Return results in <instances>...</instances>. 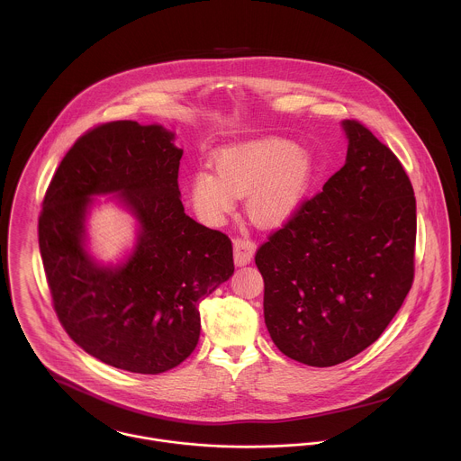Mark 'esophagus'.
<instances>
[{"instance_id": "obj_1", "label": "esophagus", "mask_w": 461, "mask_h": 461, "mask_svg": "<svg viewBox=\"0 0 461 461\" xmlns=\"http://www.w3.org/2000/svg\"><path fill=\"white\" fill-rule=\"evenodd\" d=\"M256 249H258L256 243L249 238L234 240V263L238 266H247L254 259Z\"/></svg>"}]
</instances>
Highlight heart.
<instances>
[{
    "label": "heart",
    "instance_id": "obj_1",
    "mask_svg": "<svg viewBox=\"0 0 461 461\" xmlns=\"http://www.w3.org/2000/svg\"><path fill=\"white\" fill-rule=\"evenodd\" d=\"M214 172L197 170L188 194L198 216L218 223L236 197L247 198V214L261 227L289 221L309 194L316 172L314 154L284 138H261L221 149Z\"/></svg>",
    "mask_w": 461,
    "mask_h": 461
}]
</instances>
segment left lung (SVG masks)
I'll list each match as a JSON object with an SVG mask.
<instances>
[{"mask_svg": "<svg viewBox=\"0 0 461 461\" xmlns=\"http://www.w3.org/2000/svg\"><path fill=\"white\" fill-rule=\"evenodd\" d=\"M344 167L258 250L264 323L293 360L330 367L371 346L413 280L411 183L394 152L342 121Z\"/></svg>", "mask_w": 461, "mask_h": 461, "instance_id": "obj_1", "label": "left lung"}]
</instances>
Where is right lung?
Here are the masks:
<instances>
[{
  "mask_svg": "<svg viewBox=\"0 0 461 461\" xmlns=\"http://www.w3.org/2000/svg\"><path fill=\"white\" fill-rule=\"evenodd\" d=\"M176 132L134 121L83 134L42 202L39 247L55 311L68 337L97 360L159 375L186 360L200 337L198 303L234 273L232 243L185 212ZM137 221L132 250L117 264L87 249L97 196Z\"/></svg>",
  "mask_w": 461,
  "mask_h": 461,
  "instance_id": "add662e5",
  "label": "right lung"
}]
</instances>
